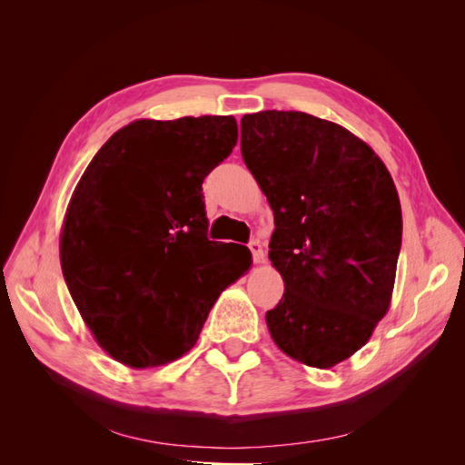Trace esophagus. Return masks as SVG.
Returning <instances> with one entry per match:
<instances>
[{
	"mask_svg": "<svg viewBox=\"0 0 465 465\" xmlns=\"http://www.w3.org/2000/svg\"><path fill=\"white\" fill-rule=\"evenodd\" d=\"M248 248L252 252V258H254V263H265V252L260 241H250Z\"/></svg>",
	"mask_w": 465,
	"mask_h": 465,
	"instance_id": "1",
	"label": "esophagus"
}]
</instances>
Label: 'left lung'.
Returning a JSON list of instances; mask_svg holds the SVG:
<instances>
[{"instance_id": "1", "label": "left lung", "mask_w": 465, "mask_h": 465, "mask_svg": "<svg viewBox=\"0 0 465 465\" xmlns=\"http://www.w3.org/2000/svg\"><path fill=\"white\" fill-rule=\"evenodd\" d=\"M241 151L273 209L270 260L285 283L267 328L294 361L330 369L388 312L401 250L396 186L367 143L299 110L242 116Z\"/></svg>"}]
</instances>
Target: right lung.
<instances>
[{
    "instance_id": "add662e5",
    "label": "right lung",
    "mask_w": 465,
    "mask_h": 465,
    "mask_svg": "<svg viewBox=\"0 0 465 465\" xmlns=\"http://www.w3.org/2000/svg\"><path fill=\"white\" fill-rule=\"evenodd\" d=\"M232 116L137 120L98 149L69 202L65 285L110 357L134 369L193 347L250 250L207 238L202 184L232 153Z\"/></svg>"
}]
</instances>
